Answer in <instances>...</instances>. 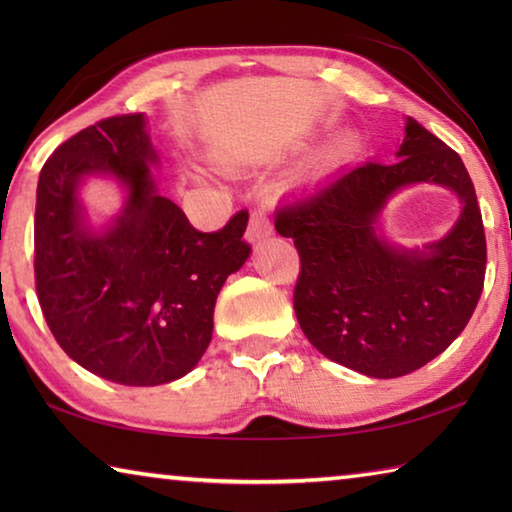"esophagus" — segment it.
<instances>
[{
    "label": "esophagus",
    "instance_id": "1",
    "mask_svg": "<svg viewBox=\"0 0 512 512\" xmlns=\"http://www.w3.org/2000/svg\"><path fill=\"white\" fill-rule=\"evenodd\" d=\"M268 235H271V221H268L264 210H255L250 214V221H248V230H246L248 241H259Z\"/></svg>",
    "mask_w": 512,
    "mask_h": 512
}]
</instances>
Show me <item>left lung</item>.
<instances>
[{
	"label": "left lung",
	"mask_w": 512,
	"mask_h": 512,
	"mask_svg": "<svg viewBox=\"0 0 512 512\" xmlns=\"http://www.w3.org/2000/svg\"><path fill=\"white\" fill-rule=\"evenodd\" d=\"M397 158L359 164L275 212V230L300 255L302 332L327 359L377 379L409 375L452 345L481 298L488 259L461 155L406 117ZM415 182L449 186L464 203L455 228L424 251L388 245L378 230L387 198Z\"/></svg>",
	"instance_id": "obj_1"
}]
</instances>
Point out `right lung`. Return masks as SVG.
Listing matches in <instances>:
<instances>
[{
	"instance_id": "1",
	"label": "right lung",
	"mask_w": 512,
	"mask_h": 512,
	"mask_svg": "<svg viewBox=\"0 0 512 512\" xmlns=\"http://www.w3.org/2000/svg\"><path fill=\"white\" fill-rule=\"evenodd\" d=\"M142 112L97 121L45 162L36 198V291L47 325L79 366L124 386H158L192 370L212 341L216 296L250 255L248 212L198 232L158 194ZM127 187L125 210L99 236L78 203L85 175Z\"/></svg>"
}]
</instances>
